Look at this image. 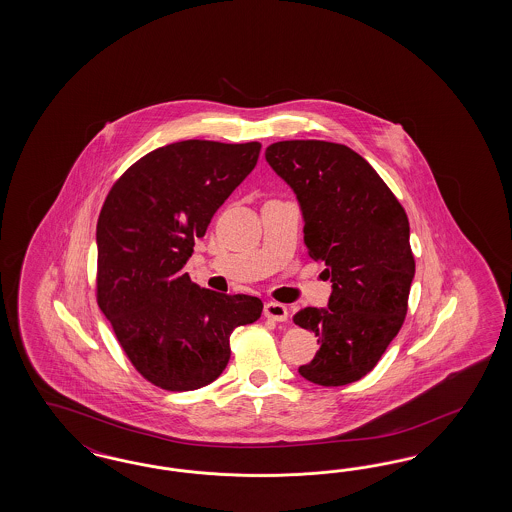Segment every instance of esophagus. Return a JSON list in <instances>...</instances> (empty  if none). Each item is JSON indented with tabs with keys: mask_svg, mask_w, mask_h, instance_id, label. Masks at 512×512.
Returning <instances> with one entry per match:
<instances>
[{
	"mask_svg": "<svg viewBox=\"0 0 512 512\" xmlns=\"http://www.w3.org/2000/svg\"><path fill=\"white\" fill-rule=\"evenodd\" d=\"M264 317L283 323L289 317V310H287V306L278 304V302H268V304H264Z\"/></svg>",
	"mask_w": 512,
	"mask_h": 512,
	"instance_id": "esophagus-1",
	"label": "esophagus"
}]
</instances>
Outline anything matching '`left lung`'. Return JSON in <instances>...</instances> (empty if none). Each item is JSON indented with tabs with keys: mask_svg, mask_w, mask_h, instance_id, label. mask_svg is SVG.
I'll list each match as a JSON object with an SVG mask.
<instances>
[{
	"mask_svg": "<svg viewBox=\"0 0 512 512\" xmlns=\"http://www.w3.org/2000/svg\"><path fill=\"white\" fill-rule=\"evenodd\" d=\"M264 157L295 191L304 244L332 283L326 308L295 315L319 338L317 355L298 373L323 387L355 383L375 368L407 313L415 259L405 210L372 165L343 144L281 140Z\"/></svg>",
	"mask_w": 512,
	"mask_h": 512,
	"instance_id": "left-lung-1",
	"label": "left lung"
}]
</instances>
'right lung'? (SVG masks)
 <instances>
[{
    "mask_svg": "<svg viewBox=\"0 0 512 512\" xmlns=\"http://www.w3.org/2000/svg\"><path fill=\"white\" fill-rule=\"evenodd\" d=\"M259 142L182 140L144 155L112 186L97 221V302L133 366L155 387L195 390L231 358L257 296L225 295L184 272L195 238L255 169Z\"/></svg>",
    "mask_w": 512,
    "mask_h": 512,
    "instance_id": "1",
    "label": "right lung"
}]
</instances>
